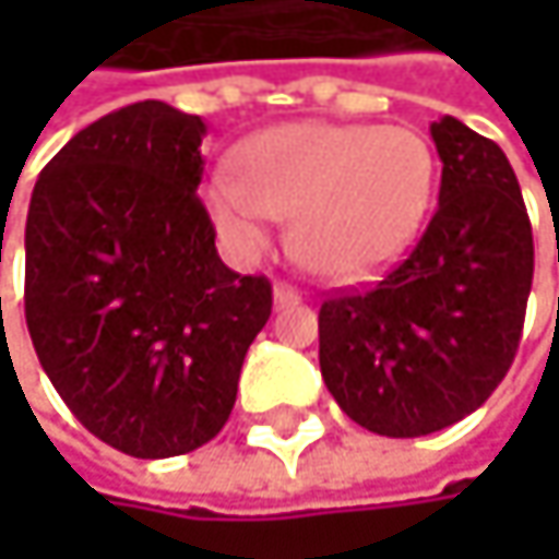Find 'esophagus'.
Here are the masks:
<instances>
[{
    "mask_svg": "<svg viewBox=\"0 0 559 559\" xmlns=\"http://www.w3.org/2000/svg\"><path fill=\"white\" fill-rule=\"evenodd\" d=\"M272 297H275V307H290V304H297L300 300V294L294 290V287H287V284H275V290H272Z\"/></svg>",
    "mask_w": 559,
    "mask_h": 559,
    "instance_id": "obj_1",
    "label": "esophagus"
}]
</instances>
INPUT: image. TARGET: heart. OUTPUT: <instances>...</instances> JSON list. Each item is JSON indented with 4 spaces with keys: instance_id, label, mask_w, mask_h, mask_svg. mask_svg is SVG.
<instances>
[{
    "instance_id": "1",
    "label": "heart",
    "mask_w": 559,
    "mask_h": 559,
    "mask_svg": "<svg viewBox=\"0 0 559 559\" xmlns=\"http://www.w3.org/2000/svg\"><path fill=\"white\" fill-rule=\"evenodd\" d=\"M437 183L430 142L407 126L290 122L252 135L203 203L226 246L252 259L290 219L294 259L330 281L389 269L417 236Z\"/></svg>"
}]
</instances>
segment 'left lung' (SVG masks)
Segmentation results:
<instances>
[{
    "mask_svg": "<svg viewBox=\"0 0 559 559\" xmlns=\"http://www.w3.org/2000/svg\"><path fill=\"white\" fill-rule=\"evenodd\" d=\"M437 210L372 290L320 307V372L336 404L382 437L437 433L504 379L534 278V239L504 152L443 116Z\"/></svg>",
    "mask_w": 559,
    "mask_h": 559,
    "instance_id": "obj_1",
    "label": "left lung"
}]
</instances>
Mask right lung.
Returning <instances> with one entry per match:
<instances>
[{"mask_svg":"<svg viewBox=\"0 0 559 559\" xmlns=\"http://www.w3.org/2000/svg\"><path fill=\"white\" fill-rule=\"evenodd\" d=\"M206 122L162 99L80 129L41 170L25 223V320L41 369L103 443L180 456L213 440L272 317L197 197Z\"/></svg>","mask_w":559,"mask_h":559,"instance_id":"obj_1","label":"right lung"}]
</instances>
